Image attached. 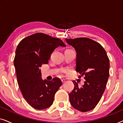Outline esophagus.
Wrapping results in <instances>:
<instances>
[{
    "label": "esophagus",
    "instance_id": "34e87169",
    "mask_svg": "<svg viewBox=\"0 0 123 123\" xmlns=\"http://www.w3.org/2000/svg\"><path fill=\"white\" fill-rule=\"evenodd\" d=\"M66 79H65V78H63V79H62V82H63V83H64V82H65V81H66Z\"/></svg>",
    "mask_w": 123,
    "mask_h": 123
}]
</instances>
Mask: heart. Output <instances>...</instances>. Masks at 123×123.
<instances>
[{"label": "heart", "mask_w": 123, "mask_h": 123, "mask_svg": "<svg viewBox=\"0 0 123 123\" xmlns=\"http://www.w3.org/2000/svg\"><path fill=\"white\" fill-rule=\"evenodd\" d=\"M66 72H67V69H64L62 70V73H65Z\"/></svg>", "instance_id": "1"}]
</instances>
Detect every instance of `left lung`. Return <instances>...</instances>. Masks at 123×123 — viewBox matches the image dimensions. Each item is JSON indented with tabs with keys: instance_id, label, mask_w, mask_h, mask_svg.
I'll return each instance as SVG.
<instances>
[{
	"instance_id": "1",
	"label": "left lung",
	"mask_w": 123,
	"mask_h": 123,
	"mask_svg": "<svg viewBox=\"0 0 123 123\" xmlns=\"http://www.w3.org/2000/svg\"><path fill=\"white\" fill-rule=\"evenodd\" d=\"M65 40L75 49L76 72L85 75L86 80L82 87L73 80L74 88L69 94L70 102L77 110L88 111L95 108L105 91L109 77V59L103 47L93 40L79 37Z\"/></svg>"
}]
</instances>
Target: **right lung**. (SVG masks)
I'll return each instance as SVG.
<instances>
[{"instance_id": "obj_1", "label": "right lung", "mask_w": 123, "mask_h": 123, "mask_svg": "<svg viewBox=\"0 0 123 123\" xmlns=\"http://www.w3.org/2000/svg\"><path fill=\"white\" fill-rule=\"evenodd\" d=\"M65 45L59 38L43 33L26 37L18 45L14 59L17 82L24 98L37 110L50 107L55 94L62 85L60 78L43 80L40 67L47 64L51 54Z\"/></svg>"}]
</instances>
